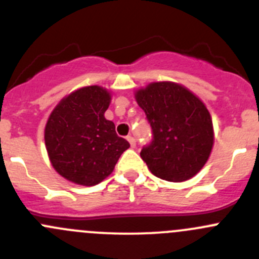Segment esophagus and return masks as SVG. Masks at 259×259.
Returning a JSON list of instances; mask_svg holds the SVG:
<instances>
[{"label":"esophagus","mask_w":259,"mask_h":259,"mask_svg":"<svg viewBox=\"0 0 259 259\" xmlns=\"http://www.w3.org/2000/svg\"><path fill=\"white\" fill-rule=\"evenodd\" d=\"M127 142L130 143V146H132V148H135V145H137V142H135V139L132 137V135L127 137Z\"/></svg>","instance_id":"obj_1"}]
</instances>
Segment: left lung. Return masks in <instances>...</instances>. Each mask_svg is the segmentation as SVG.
Instances as JSON below:
<instances>
[{
	"mask_svg": "<svg viewBox=\"0 0 259 259\" xmlns=\"http://www.w3.org/2000/svg\"><path fill=\"white\" fill-rule=\"evenodd\" d=\"M153 132L140 151L149 170L168 182H184L207 163L213 148V122L202 100L184 86L151 82L135 94Z\"/></svg>",
	"mask_w": 259,
	"mask_h": 259,
	"instance_id": "left-lung-1",
	"label": "left lung"
}]
</instances>
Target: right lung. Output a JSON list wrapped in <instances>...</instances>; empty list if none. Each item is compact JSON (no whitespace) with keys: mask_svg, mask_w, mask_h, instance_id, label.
Instances as JSON below:
<instances>
[{"mask_svg":"<svg viewBox=\"0 0 259 259\" xmlns=\"http://www.w3.org/2000/svg\"><path fill=\"white\" fill-rule=\"evenodd\" d=\"M111 96L101 86H86L62 99L50 115L45 144L55 170L75 184L96 185L113 173L130 144L104 114Z\"/></svg>","mask_w":259,"mask_h":259,"instance_id":"obj_1","label":"right lung"}]
</instances>
